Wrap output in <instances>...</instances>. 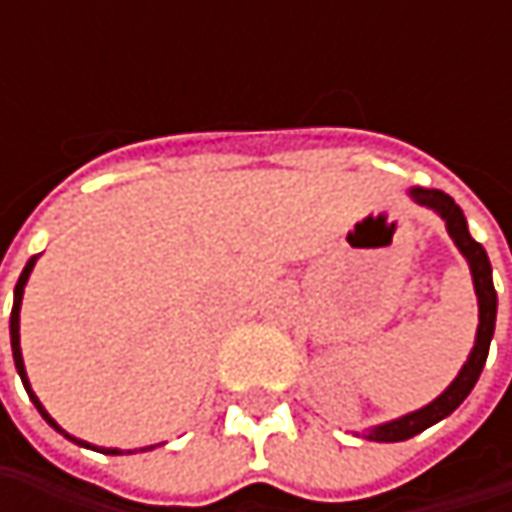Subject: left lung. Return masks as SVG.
Returning <instances> with one entry per match:
<instances>
[{
    "label": "left lung",
    "mask_w": 512,
    "mask_h": 512,
    "mask_svg": "<svg viewBox=\"0 0 512 512\" xmlns=\"http://www.w3.org/2000/svg\"><path fill=\"white\" fill-rule=\"evenodd\" d=\"M416 202L433 207L444 222L447 230L453 236L456 247L464 253V259L470 262V273H473V285H476V296H479V333H476V344H473V353L462 367V373L456 376V382L444 390L436 402H430L422 410L402 416L396 422H387L382 427H373L367 433V439L373 442H404V439H413L419 436L422 430H427L430 424L442 422L444 416H450L459 404L470 396V390L476 387L479 376H482V367L487 362V350H490V339H493V327H496V287H493V270H490V259L484 253V247L470 236L467 222H464L462 207L456 205L444 190H422V187H413L410 190Z\"/></svg>",
    "instance_id": "left-lung-1"
}]
</instances>
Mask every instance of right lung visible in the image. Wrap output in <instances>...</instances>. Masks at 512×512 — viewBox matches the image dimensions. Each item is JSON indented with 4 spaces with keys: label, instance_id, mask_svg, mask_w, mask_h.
Masks as SVG:
<instances>
[{
    "label": "right lung",
    "instance_id": "obj_1",
    "mask_svg": "<svg viewBox=\"0 0 512 512\" xmlns=\"http://www.w3.org/2000/svg\"><path fill=\"white\" fill-rule=\"evenodd\" d=\"M33 265H36V256H30L28 259V265H25V270H22V276H19V282H16V290H13V310H10V347H13V362H16V370H19V376H22V384H25V390H28V396H30V402L36 404V410L45 416V422L50 424V427H56L62 436H68L59 424L53 422L50 419L48 413H45V407L39 404V399L33 396V390H30V384H28V373H25V364H22V347H19V307H22V293H25V282H28V276H30V270H33ZM68 439H73V436H68ZM76 442V439H73ZM76 444H85V442H76ZM88 447V444H85ZM102 453H119V450H102Z\"/></svg>",
    "mask_w": 512,
    "mask_h": 512
}]
</instances>
